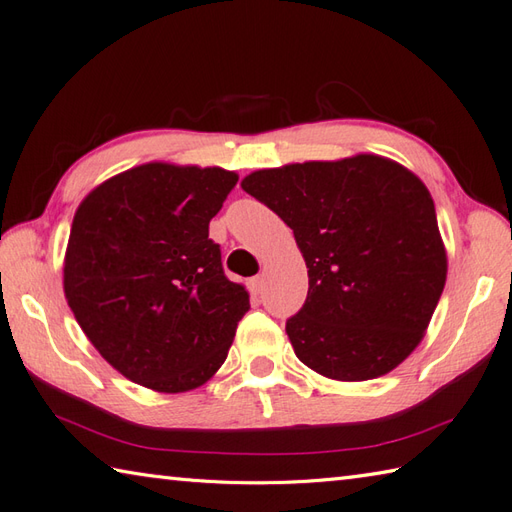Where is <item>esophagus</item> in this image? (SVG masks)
Returning a JSON list of instances; mask_svg holds the SVG:
<instances>
[{"label":"esophagus","instance_id":"esophagus-1","mask_svg":"<svg viewBox=\"0 0 512 512\" xmlns=\"http://www.w3.org/2000/svg\"><path fill=\"white\" fill-rule=\"evenodd\" d=\"M247 289L252 291L254 295H258L260 291H263V278H260V276L249 278V280H247Z\"/></svg>","mask_w":512,"mask_h":512}]
</instances>
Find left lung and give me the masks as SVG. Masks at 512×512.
Instances as JSON below:
<instances>
[{
	"mask_svg": "<svg viewBox=\"0 0 512 512\" xmlns=\"http://www.w3.org/2000/svg\"><path fill=\"white\" fill-rule=\"evenodd\" d=\"M243 190L285 221L309 269L287 320L295 355L339 381L388 374L418 346L447 280L429 190L379 155L256 170Z\"/></svg>",
	"mask_w": 512,
	"mask_h": 512,
	"instance_id": "8db88e82",
	"label": "left lung"
}]
</instances>
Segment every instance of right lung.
<instances>
[{"label":"right lung","instance_id":"right-lung-1","mask_svg":"<svg viewBox=\"0 0 512 512\" xmlns=\"http://www.w3.org/2000/svg\"><path fill=\"white\" fill-rule=\"evenodd\" d=\"M238 175L144 164L89 192L74 214L63 287L83 333L113 368L157 392L217 372L249 311L208 225Z\"/></svg>","mask_w":512,"mask_h":512}]
</instances>
